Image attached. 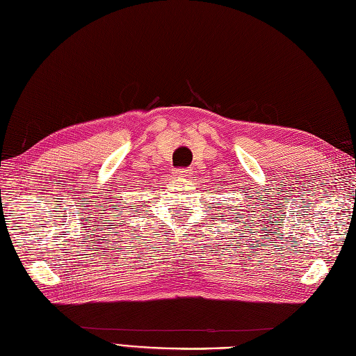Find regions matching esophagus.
<instances>
[{"instance_id": "obj_1", "label": "esophagus", "mask_w": 356, "mask_h": 356, "mask_svg": "<svg viewBox=\"0 0 356 356\" xmlns=\"http://www.w3.org/2000/svg\"><path fill=\"white\" fill-rule=\"evenodd\" d=\"M188 174H190V169H187V168H179V169H175V172H174V175L177 178H187Z\"/></svg>"}]
</instances>
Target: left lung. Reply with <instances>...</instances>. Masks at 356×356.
Returning <instances> with one entry per match:
<instances>
[{"label": "left lung", "mask_w": 356, "mask_h": 356, "mask_svg": "<svg viewBox=\"0 0 356 356\" xmlns=\"http://www.w3.org/2000/svg\"><path fill=\"white\" fill-rule=\"evenodd\" d=\"M238 218H241V220H243V218H245V215H241V213H239V215H238Z\"/></svg>", "instance_id": "obj_1"}]
</instances>
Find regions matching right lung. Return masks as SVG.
<instances>
[{
  "mask_svg": "<svg viewBox=\"0 0 356 356\" xmlns=\"http://www.w3.org/2000/svg\"><path fill=\"white\" fill-rule=\"evenodd\" d=\"M136 211H138V209H136ZM117 217H118V218H120V217H123V212H122V211H120V212H118V215H117ZM120 219L122 220V222H120V220H117V221H118V224H120V232H126V230H127L129 227H132V225H127L129 222H124V220H126V218Z\"/></svg>",
  "mask_w": 356,
  "mask_h": 356,
  "instance_id": "right-lung-1",
  "label": "right lung"
}]
</instances>
